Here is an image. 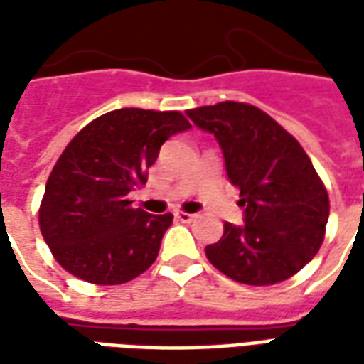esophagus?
<instances>
[{"label":"esophagus","mask_w":364,"mask_h":364,"mask_svg":"<svg viewBox=\"0 0 364 364\" xmlns=\"http://www.w3.org/2000/svg\"><path fill=\"white\" fill-rule=\"evenodd\" d=\"M175 218H177V220H179V222H185V224H187V222H191V220H193V218H195V214L179 213V210H177V213H175Z\"/></svg>","instance_id":"obj_1"}]
</instances>
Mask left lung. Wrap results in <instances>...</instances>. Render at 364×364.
I'll list each match as a JSON object with an SVG mask.
<instances>
[{"mask_svg":"<svg viewBox=\"0 0 364 364\" xmlns=\"http://www.w3.org/2000/svg\"><path fill=\"white\" fill-rule=\"evenodd\" d=\"M220 144L232 185L240 189L244 224L224 222L206 245L208 261L244 284L287 281L314 259L329 216L328 191L292 134L257 107L236 101L187 111Z\"/></svg>","mask_w":364,"mask_h":364,"instance_id":"obj_1","label":"left lung"}]
</instances>
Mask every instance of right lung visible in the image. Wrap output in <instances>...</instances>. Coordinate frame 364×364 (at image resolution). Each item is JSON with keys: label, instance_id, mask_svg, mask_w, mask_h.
Instances as JSON below:
<instances>
[{"label": "right lung", "instance_id": "1", "mask_svg": "<svg viewBox=\"0 0 364 364\" xmlns=\"http://www.w3.org/2000/svg\"><path fill=\"white\" fill-rule=\"evenodd\" d=\"M179 111L117 109L82 128L46 181L38 224L54 259L93 284H122L156 261L173 216L132 208L169 136L189 130Z\"/></svg>", "mask_w": 364, "mask_h": 364}]
</instances>
